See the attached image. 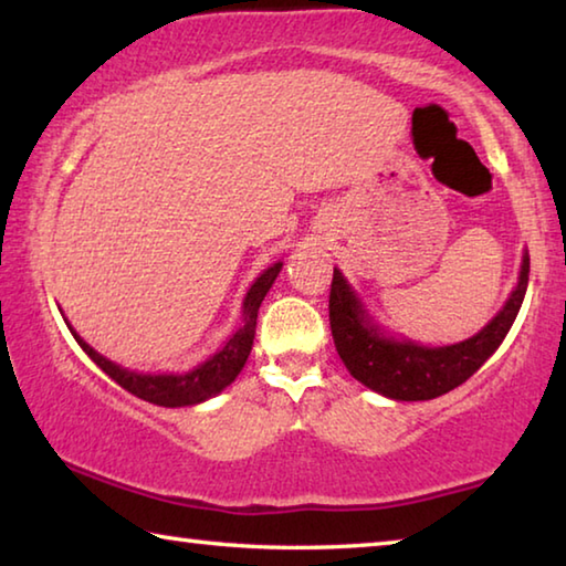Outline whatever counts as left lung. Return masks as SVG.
Listing matches in <instances>:
<instances>
[{
	"instance_id": "8db88e82",
	"label": "left lung",
	"mask_w": 566,
	"mask_h": 566,
	"mask_svg": "<svg viewBox=\"0 0 566 566\" xmlns=\"http://www.w3.org/2000/svg\"><path fill=\"white\" fill-rule=\"evenodd\" d=\"M530 282V254H524L520 282L506 300L504 310L474 334L449 347H421L409 339H391L379 332L369 319L359 296L334 270L329 290V324L334 347H337L344 367L364 387L379 391L399 401H424L442 397L464 381L492 357L504 342L506 332L520 314V306Z\"/></svg>"
}]
</instances>
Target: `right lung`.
Masks as SVG:
<instances>
[{
  "mask_svg": "<svg viewBox=\"0 0 566 566\" xmlns=\"http://www.w3.org/2000/svg\"><path fill=\"white\" fill-rule=\"evenodd\" d=\"M282 270V262L272 264L270 270H264L256 282L249 286L242 306V327H239L232 339H229L222 349H219L214 357H209L205 364H199L197 369L185 371V375H137V371L122 369L119 364L104 359L102 354L94 352L87 342H84L80 334H74V339L80 342V347L90 354V359L97 364L104 375L112 377L122 389H127L129 395L151 401V405L159 407H189L199 405L209 397H214L224 387L232 385L239 371H242L244 361L252 352L254 344V329H256V312H260V304L274 284L276 274Z\"/></svg>",
  "mask_w": 566,
  "mask_h": 566,
  "instance_id": "1",
  "label": "right lung"
}]
</instances>
